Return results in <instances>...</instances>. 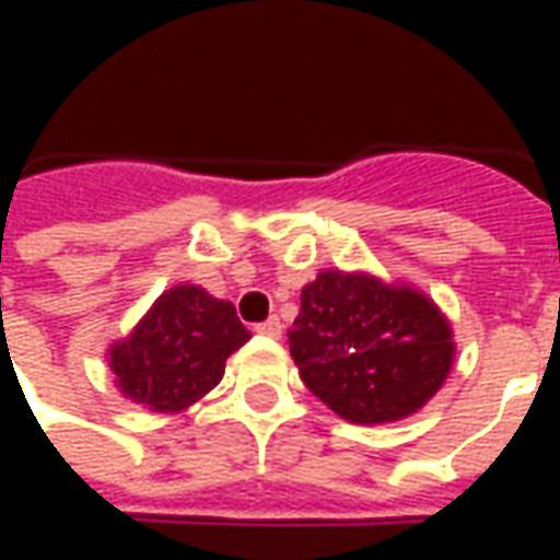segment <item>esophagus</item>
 <instances>
[{"label": "esophagus", "mask_w": 560, "mask_h": 560, "mask_svg": "<svg viewBox=\"0 0 560 560\" xmlns=\"http://www.w3.org/2000/svg\"><path fill=\"white\" fill-rule=\"evenodd\" d=\"M257 332L260 336H267V339H279L281 336V320L279 317H269V320H264V324H257Z\"/></svg>", "instance_id": "obj_1"}]
</instances>
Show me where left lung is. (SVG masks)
I'll list each match as a JSON object with an SVG mask.
<instances>
[{
  "label": "left lung",
  "mask_w": 560,
  "mask_h": 560,
  "mask_svg": "<svg viewBox=\"0 0 560 560\" xmlns=\"http://www.w3.org/2000/svg\"><path fill=\"white\" fill-rule=\"evenodd\" d=\"M450 324L422 293L339 269L305 284L288 332L305 387L351 422H389L432 399L453 365Z\"/></svg>",
  "instance_id": "obj_1"
}]
</instances>
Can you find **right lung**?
Segmentation results:
<instances>
[{
	"label": "right lung",
	"instance_id": "obj_1",
	"mask_svg": "<svg viewBox=\"0 0 560 560\" xmlns=\"http://www.w3.org/2000/svg\"><path fill=\"white\" fill-rule=\"evenodd\" d=\"M248 341L231 303L195 284L161 293L140 327L114 345L110 369L128 399L152 411H183L215 387L224 360Z\"/></svg>",
	"mask_w": 560,
	"mask_h": 560
}]
</instances>
